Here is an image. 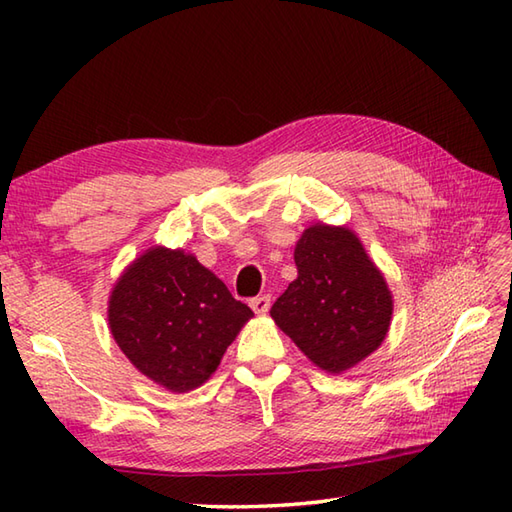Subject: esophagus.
Masks as SVG:
<instances>
[{
  "label": "esophagus",
  "mask_w": 512,
  "mask_h": 512,
  "mask_svg": "<svg viewBox=\"0 0 512 512\" xmlns=\"http://www.w3.org/2000/svg\"><path fill=\"white\" fill-rule=\"evenodd\" d=\"M250 308L255 310V314H266L270 308V297L268 295H259L255 299H250Z\"/></svg>",
  "instance_id": "esophagus-1"
}]
</instances>
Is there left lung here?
Here are the masks:
<instances>
[{"instance_id": "8db88e82", "label": "left lung", "mask_w": 512, "mask_h": 512, "mask_svg": "<svg viewBox=\"0 0 512 512\" xmlns=\"http://www.w3.org/2000/svg\"><path fill=\"white\" fill-rule=\"evenodd\" d=\"M295 264L299 277L270 317L314 365L341 374L385 339L394 310L385 279L358 237L341 226L306 228Z\"/></svg>"}]
</instances>
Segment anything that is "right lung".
<instances>
[{"mask_svg":"<svg viewBox=\"0 0 512 512\" xmlns=\"http://www.w3.org/2000/svg\"><path fill=\"white\" fill-rule=\"evenodd\" d=\"M253 317L211 270L182 250L151 248L118 279L110 328L123 354L171 391L200 387Z\"/></svg>","mask_w":512,"mask_h":512,"instance_id":"obj_1","label":"right lung"}]
</instances>
